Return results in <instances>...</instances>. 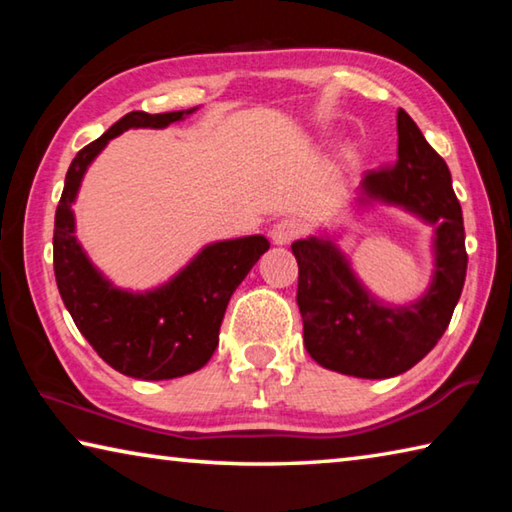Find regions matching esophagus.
I'll use <instances>...</instances> for the list:
<instances>
[{
	"label": "esophagus",
	"mask_w": 512,
	"mask_h": 512,
	"mask_svg": "<svg viewBox=\"0 0 512 512\" xmlns=\"http://www.w3.org/2000/svg\"><path fill=\"white\" fill-rule=\"evenodd\" d=\"M298 235H300V225L291 219H284V221L273 225L271 241L275 246H289Z\"/></svg>",
	"instance_id": "esophagus-1"
}]
</instances>
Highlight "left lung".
Here are the masks:
<instances>
[{
  "mask_svg": "<svg viewBox=\"0 0 512 512\" xmlns=\"http://www.w3.org/2000/svg\"><path fill=\"white\" fill-rule=\"evenodd\" d=\"M393 205L431 228L433 271L420 298L404 305L377 298L327 230L291 246L298 262V307L305 348L318 366L361 379L402 375L427 357L461 298L467 253L463 212L445 160L415 121L397 112V160L370 171L354 205Z\"/></svg>",
  "mask_w": 512,
  "mask_h": 512,
  "instance_id": "left-lung-1",
  "label": "left lung"
}]
</instances>
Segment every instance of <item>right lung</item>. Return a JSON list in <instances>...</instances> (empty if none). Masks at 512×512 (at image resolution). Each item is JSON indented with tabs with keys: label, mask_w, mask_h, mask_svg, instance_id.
<instances>
[{
	"label": "right lung",
	"mask_w": 512,
	"mask_h": 512,
	"mask_svg": "<svg viewBox=\"0 0 512 512\" xmlns=\"http://www.w3.org/2000/svg\"><path fill=\"white\" fill-rule=\"evenodd\" d=\"M196 108L133 110L72 160L56 207L54 273L65 307L99 357L121 375L160 381L201 370L219 345V329L232 293L271 244L264 235L203 246L167 282L146 291L121 289L103 275L76 239L72 205L94 158L128 128H167Z\"/></svg>",
	"instance_id": "right-lung-1"
}]
</instances>
